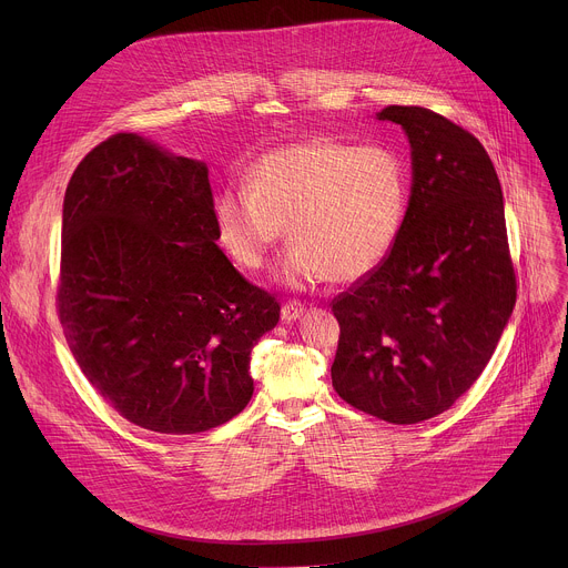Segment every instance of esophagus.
<instances>
[{
	"mask_svg": "<svg viewBox=\"0 0 568 568\" xmlns=\"http://www.w3.org/2000/svg\"><path fill=\"white\" fill-rule=\"evenodd\" d=\"M303 312H305V305L301 301H285L281 307L283 321H296L303 316Z\"/></svg>",
	"mask_w": 568,
	"mask_h": 568,
	"instance_id": "esophagus-1",
	"label": "esophagus"
}]
</instances>
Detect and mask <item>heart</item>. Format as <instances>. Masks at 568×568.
<instances>
[{
    "label": "heart",
    "instance_id": "b5f03b06",
    "mask_svg": "<svg viewBox=\"0 0 568 568\" xmlns=\"http://www.w3.org/2000/svg\"><path fill=\"white\" fill-rule=\"evenodd\" d=\"M409 197V166L397 150L314 139L254 161L245 186L215 197L213 217L220 245L247 272L267 263L287 224L294 242L281 281L303 290L373 274L395 247Z\"/></svg>",
    "mask_w": 568,
    "mask_h": 568
}]
</instances>
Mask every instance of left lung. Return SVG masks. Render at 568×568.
Returning a JSON list of instances; mask_svg holds the SVG:
<instances>
[{
	"label": "left lung",
	"instance_id": "left-lung-1",
	"mask_svg": "<svg viewBox=\"0 0 568 568\" xmlns=\"http://www.w3.org/2000/svg\"><path fill=\"white\" fill-rule=\"evenodd\" d=\"M404 128L414 184L388 258L333 298V386L393 425L443 412L488 366L517 301L504 193L480 141L443 114L388 105Z\"/></svg>",
	"mask_w": 568,
	"mask_h": 568
}]
</instances>
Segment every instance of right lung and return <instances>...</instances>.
Wrapping results in <instances>:
<instances>
[{
  "instance_id": "right-lung-1",
  "label": "right lung",
  "mask_w": 568,
  "mask_h": 568,
  "mask_svg": "<svg viewBox=\"0 0 568 568\" xmlns=\"http://www.w3.org/2000/svg\"><path fill=\"white\" fill-rule=\"evenodd\" d=\"M215 240L209 169L136 134L99 143L67 184L58 318L97 393L143 429L206 432L254 393L252 348L281 305Z\"/></svg>"
}]
</instances>
